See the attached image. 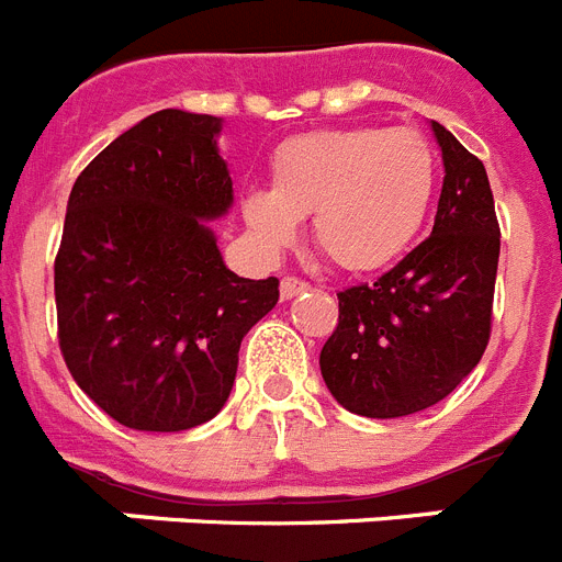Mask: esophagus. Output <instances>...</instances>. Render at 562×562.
<instances>
[{"label": "esophagus", "mask_w": 562, "mask_h": 562, "mask_svg": "<svg viewBox=\"0 0 562 562\" xmlns=\"http://www.w3.org/2000/svg\"><path fill=\"white\" fill-rule=\"evenodd\" d=\"M306 290H310V284L301 281V278H292V276L281 278V297H284V301H292V297H297Z\"/></svg>", "instance_id": "34e87169"}]
</instances>
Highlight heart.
<instances>
[{"instance_id":"obj_1","label":"heart","mask_w":562,"mask_h":562,"mask_svg":"<svg viewBox=\"0 0 562 562\" xmlns=\"http://www.w3.org/2000/svg\"><path fill=\"white\" fill-rule=\"evenodd\" d=\"M434 191V148L414 128H317L272 151L270 191L247 193L245 222L261 245L284 250L312 216L331 265L374 272L414 245Z\"/></svg>"}]
</instances>
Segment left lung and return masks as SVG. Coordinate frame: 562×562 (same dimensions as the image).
Masks as SVG:
<instances>
[{
	"label": "left lung",
	"mask_w": 562,
	"mask_h": 562,
	"mask_svg": "<svg viewBox=\"0 0 562 562\" xmlns=\"http://www.w3.org/2000/svg\"><path fill=\"white\" fill-rule=\"evenodd\" d=\"M439 207L430 236L374 284L337 292L321 374L342 408L369 419L425 411L479 366L490 340L501 231L484 162L441 123Z\"/></svg>",
	"instance_id": "left-lung-1"
}]
</instances>
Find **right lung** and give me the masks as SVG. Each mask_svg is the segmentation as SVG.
<instances>
[{
    "mask_svg": "<svg viewBox=\"0 0 562 562\" xmlns=\"http://www.w3.org/2000/svg\"><path fill=\"white\" fill-rule=\"evenodd\" d=\"M225 121L162 109L72 186L56 258L58 342L72 380L134 430H191L225 408L241 337L278 278L227 270L211 222L233 207Z\"/></svg>",
    "mask_w": 562,
    "mask_h": 562,
    "instance_id": "right-lung-1",
    "label": "right lung"
}]
</instances>
